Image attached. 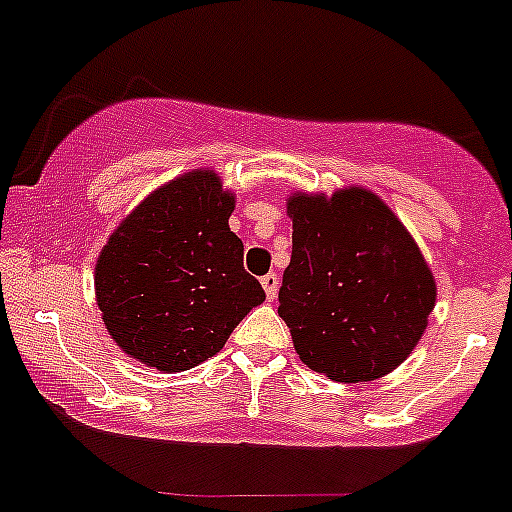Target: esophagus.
I'll return each instance as SVG.
<instances>
[{
  "label": "esophagus",
  "instance_id": "34e87169",
  "mask_svg": "<svg viewBox=\"0 0 512 512\" xmlns=\"http://www.w3.org/2000/svg\"><path fill=\"white\" fill-rule=\"evenodd\" d=\"M262 283V290H265L267 300H275V295H278V285H280V278L275 275V272H267V275H262L260 278Z\"/></svg>",
  "mask_w": 512,
  "mask_h": 512
}]
</instances>
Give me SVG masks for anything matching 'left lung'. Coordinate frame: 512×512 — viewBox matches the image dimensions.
<instances>
[{"instance_id":"1","label":"left lung","mask_w":512,"mask_h":512,"mask_svg":"<svg viewBox=\"0 0 512 512\" xmlns=\"http://www.w3.org/2000/svg\"><path fill=\"white\" fill-rule=\"evenodd\" d=\"M293 257L278 313L315 374L361 384L391 374L427 331L437 283L422 250L364 186L293 191Z\"/></svg>"}]
</instances>
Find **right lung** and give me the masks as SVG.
I'll use <instances>...</instances> for the list:
<instances>
[{
	"mask_svg": "<svg viewBox=\"0 0 512 512\" xmlns=\"http://www.w3.org/2000/svg\"><path fill=\"white\" fill-rule=\"evenodd\" d=\"M234 191L214 169H191L121 219L95 262V300L126 356L179 374L222 351L265 300L229 229Z\"/></svg>",
	"mask_w": 512,
	"mask_h": 512,
	"instance_id": "add662e5",
	"label": "right lung"
}]
</instances>
